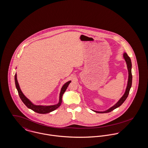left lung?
Here are the masks:
<instances>
[{
    "mask_svg": "<svg viewBox=\"0 0 148 148\" xmlns=\"http://www.w3.org/2000/svg\"><path fill=\"white\" fill-rule=\"evenodd\" d=\"M123 58L125 60V62L127 64V67L128 69V81H127V85L126 87L125 92L122 96V97L118 100V101L116 102L114 105L108 109L106 110H105L103 112H99V111H96V110H93V112L97 113H106L110 112L113 111L115 109L119 107L123 102H125L126 99L127 98L130 90L131 89V87L132 86V72H131V69H132V63H131V60L130 57L127 55V54L124 52L123 53Z\"/></svg>",
    "mask_w": 148,
    "mask_h": 148,
    "instance_id": "8db88e82",
    "label": "left lung"
}]
</instances>
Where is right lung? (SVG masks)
<instances>
[{
  "label": "right lung",
  "instance_id": "1",
  "mask_svg": "<svg viewBox=\"0 0 148 148\" xmlns=\"http://www.w3.org/2000/svg\"><path fill=\"white\" fill-rule=\"evenodd\" d=\"M14 81H15V84H16V87L19 96L21 99V100H22V101L23 102V103L29 109H32V110H33L35 112L39 113V114H47V113H49L51 112L54 111L55 110H56L57 109L61 104L62 102V95L64 93V92L66 90L68 87L69 84L70 83L71 80H69L68 82H67L66 83H65L61 89V91L60 93V96H59V101L57 103V104L55 105H35L33 103L31 102L23 93V92L21 90L20 87L19 86V84L18 83L17 79V74H15L14 75Z\"/></svg>",
  "mask_w": 148,
  "mask_h": 148
}]
</instances>
